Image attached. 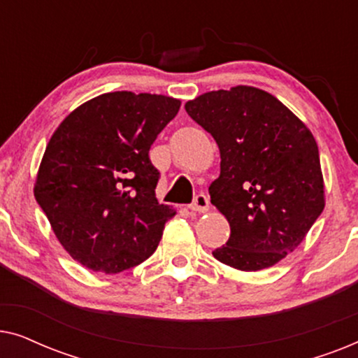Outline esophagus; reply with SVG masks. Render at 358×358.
I'll return each instance as SVG.
<instances>
[{
  "label": "esophagus",
  "instance_id": "esophagus-1",
  "mask_svg": "<svg viewBox=\"0 0 358 358\" xmlns=\"http://www.w3.org/2000/svg\"><path fill=\"white\" fill-rule=\"evenodd\" d=\"M208 205H210V202H208V197L205 194H197L194 197V202L189 205V208L192 210V212H199V213H202V212H207L208 210Z\"/></svg>",
  "mask_w": 358,
  "mask_h": 358
}]
</instances>
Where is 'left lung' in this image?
Here are the masks:
<instances>
[{
	"label": "left lung",
	"mask_w": 358,
	"mask_h": 358,
	"mask_svg": "<svg viewBox=\"0 0 358 358\" xmlns=\"http://www.w3.org/2000/svg\"><path fill=\"white\" fill-rule=\"evenodd\" d=\"M185 110L222 158L208 192L231 234L215 259L246 272L282 261L324 210L315 136L277 97L251 86L205 92Z\"/></svg>",
	"instance_id": "obj_1"
}]
</instances>
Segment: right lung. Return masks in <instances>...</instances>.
Wrapping results in <instances>:
<instances>
[{
    "label": "right lung",
    "instance_id": "right-lung-1",
    "mask_svg": "<svg viewBox=\"0 0 358 358\" xmlns=\"http://www.w3.org/2000/svg\"><path fill=\"white\" fill-rule=\"evenodd\" d=\"M179 107L168 96L107 92L73 110L52 135L34 195L81 266L119 273L156 251L176 212L156 200L159 171L148 153Z\"/></svg>",
    "mask_w": 358,
    "mask_h": 358
}]
</instances>
